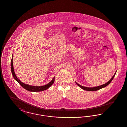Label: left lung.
<instances>
[{"label": "left lung", "instance_id": "left-lung-1", "mask_svg": "<svg viewBox=\"0 0 127 127\" xmlns=\"http://www.w3.org/2000/svg\"><path fill=\"white\" fill-rule=\"evenodd\" d=\"M115 73H116V72H115V73H114V74L113 75V77H112L107 83H105V84H104L102 85L98 86V87H93V88H89V87H83V86H81L80 85L78 84L76 82V84L78 86H79L81 89H83V90H86V91H97V90H100V89H102V88H104V87H106L107 85H108L109 84L112 82V81L113 80V78H114L115 75Z\"/></svg>", "mask_w": 127, "mask_h": 127}]
</instances>
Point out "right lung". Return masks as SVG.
Masks as SVG:
<instances>
[{
    "label": "right lung",
    "mask_w": 127,
    "mask_h": 127,
    "mask_svg": "<svg viewBox=\"0 0 127 127\" xmlns=\"http://www.w3.org/2000/svg\"><path fill=\"white\" fill-rule=\"evenodd\" d=\"M13 55L12 56V60H11V71H12L13 76L14 79L16 81H17L22 87H23L26 90H27L28 91H30V92H41V91H44V90H46L49 89L54 83L55 77L53 79V80L49 83H48V84L45 85L44 86H30V85L26 84H24V83H22L19 79H18L17 78L16 75L15 74L14 70L13 64Z\"/></svg>",
    "instance_id": "right-lung-1"
}]
</instances>
